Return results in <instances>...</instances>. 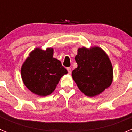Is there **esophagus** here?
I'll list each match as a JSON object with an SVG mask.
<instances>
[{"mask_svg":"<svg viewBox=\"0 0 132 132\" xmlns=\"http://www.w3.org/2000/svg\"><path fill=\"white\" fill-rule=\"evenodd\" d=\"M67 71H68V73L69 74H71V67H67Z\"/></svg>","mask_w":132,"mask_h":132,"instance_id":"1","label":"esophagus"}]
</instances>
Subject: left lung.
Wrapping results in <instances>:
<instances>
[{
    "mask_svg": "<svg viewBox=\"0 0 132 132\" xmlns=\"http://www.w3.org/2000/svg\"><path fill=\"white\" fill-rule=\"evenodd\" d=\"M75 59L78 66L72 72V77L85 95L96 96L110 86L113 79L112 66L102 49L79 48Z\"/></svg>",
    "mask_w": 132,
    "mask_h": 132,
    "instance_id": "left-lung-1",
    "label": "left lung"
}]
</instances>
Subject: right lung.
<instances>
[{
    "label": "right lung",
    "mask_w": 132,
    "mask_h": 132,
    "mask_svg": "<svg viewBox=\"0 0 132 132\" xmlns=\"http://www.w3.org/2000/svg\"><path fill=\"white\" fill-rule=\"evenodd\" d=\"M53 50L36 48L30 54L21 69L23 82L30 91L47 96L54 91L67 69L60 61L53 57Z\"/></svg>",
    "instance_id": "1"
}]
</instances>
